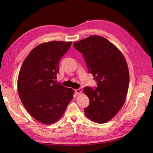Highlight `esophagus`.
Wrapping results in <instances>:
<instances>
[{"label":"esophagus","mask_w":153,"mask_h":153,"mask_svg":"<svg viewBox=\"0 0 153 153\" xmlns=\"http://www.w3.org/2000/svg\"><path fill=\"white\" fill-rule=\"evenodd\" d=\"M75 93H76V94L79 95V94H80L81 93V90H80V89H76V90H75Z\"/></svg>","instance_id":"34e87169"}]
</instances>
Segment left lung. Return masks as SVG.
Segmentation results:
<instances>
[{
	"instance_id": "8db88e82",
	"label": "left lung",
	"mask_w": 153,
	"mask_h": 153,
	"mask_svg": "<svg viewBox=\"0 0 153 153\" xmlns=\"http://www.w3.org/2000/svg\"><path fill=\"white\" fill-rule=\"evenodd\" d=\"M84 58L89 73L97 86L84 88L89 105L84 109L86 117L97 123L113 118L125 103L129 86V71L123 54L108 39L93 35L74 43Z\"/></svg>"
}]
</instances>
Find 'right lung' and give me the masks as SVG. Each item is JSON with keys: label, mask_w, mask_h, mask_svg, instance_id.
<instances>
[{"label": "right lung", "mask_w": 153, "mask_h": 153, "mask_svg": "<svg viewBox=\"0 0 153 153\" xmlns=\"http://www.w3.org/2000/svg\"><path fill=\"white\" fill-rule=\"evenodd\" d=\"M71 44L61 41L40 44L31 51L20 68L17 81L20 100L32 117L43 124L58 121L73 98V90L54 81L59 60Z\"/></svg>", "instance_id": "obj_1"}]
</instances>
